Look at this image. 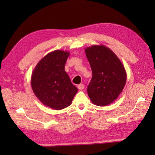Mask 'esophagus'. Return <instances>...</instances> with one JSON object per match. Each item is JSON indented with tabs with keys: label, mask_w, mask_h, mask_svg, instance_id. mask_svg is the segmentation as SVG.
Segmentation results:
<instances>
[{
	"label": "esophagus",
	"mask_w": 155,
	"mask_h": 155,
	"mask_svg": "<svg viewBox=\"0 0 155 155\" xmlns=\"http://www.w3.org/2000/svg\"><path fill=\"white\" fill-rule=\"evenodd\" d=\"M78 89L79 90H83L84 89V85L83 84H80V85H78Z\"/></svg>",
	"instance_id": "esophagus-1"
}]
</instances>
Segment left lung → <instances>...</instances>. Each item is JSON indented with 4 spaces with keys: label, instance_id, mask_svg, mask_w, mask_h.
I'll list each match as a JSON object with an SVG mask.
<instances>
[{
    "label": "left lung",
    "instance_id": "left-lung-1",
    "mask_svg": "<svg viewBox=\"0 0 155 155\" xmlns=\"http://www.w3.org/2000/svg\"><path fill=\"white\" fill-rule=\"evenodd\" d=\"M85 52L92 71L88 96L96 105H108L117 98L126 85L124 66L111 49L102 44L87 47Z\"/></svg>",
    "mask_w": 155,
    "mask_h": 155
}]
</instances>
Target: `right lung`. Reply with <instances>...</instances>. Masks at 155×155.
<instances>
[{
  "label": "right lung",
  "mask_w": 155,
  "mask_h": 155,
  "mask_svg": "<svg viewBox=\"0 0 155 155\" xmlns=\"http://www.w3.org/2000/svg\"><path fill=\"white\" fill-rule=\"evenodd\" d=\"M70 52L56 50L49 52L38 63L31 74L33 93L41 103L61 110L71 104L78 89L65 71Z\"/></svg>",
  "instance_id": "1"
}]
</instances>
